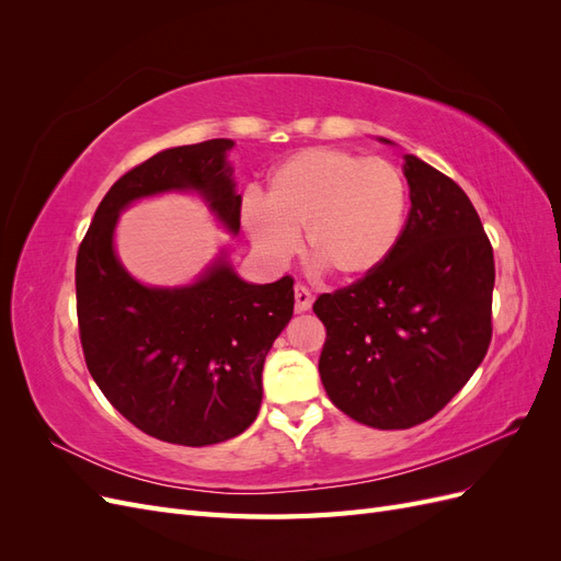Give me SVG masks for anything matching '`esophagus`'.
Wrapping results in <instances>:
<instances>
[{
  "instance_id": "esophagus-1",
  "label": "esophagus",
  "mask_w": 561,
  "mask_h": 561,
  "mask_svg": "<svg viewBox=\"0 0 561 561\" xmlns=\"http://www.w3.org/2000/svg\"><path fill=\"white\" fill-rule=\"evenodd\" d=\"M311 304H313V295H311L309 287L297 283V285H295V311H297V313L309 311Z\"/></svg>"
}]
</instances>
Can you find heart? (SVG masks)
Listing matches in <instances>:
<instances>
[{"label":"heart","instance_id":"1","mask_svg":"<svg viewBox=\"0 0 561 561\" xmlns=\"http://www.w3.org/2000/svg\"><path fill=\"white\" fill-rule=\"evenodd\" d=\"M407 182L393 163L339 147L301 149L248 196L241 222L268 262H287L304 231L309 262L339 280L377 271L396 250L407 219Z\"/></svg>","mask_w":561,"mask_h":561}]
</instances>
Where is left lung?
<instances>
[{
	"label": "left lung",
	"instance_id": "8db88e82",
	"mask_svg": "<svg viewBox=\"0 0 561 561\" xmlns=\"http://www.w3.org/2000/svg\"><path fill=\"white\" fill-rule=\"evenodd\" d=\"M388 142V140H383ZM412 208L390 257L320 295V379L353 421L402 431L433 419L484 360L494 250L451 178L407 154Z\"/></svg>",
	"mask_w": 561,
	"mask_h": 561
}]
</instances>
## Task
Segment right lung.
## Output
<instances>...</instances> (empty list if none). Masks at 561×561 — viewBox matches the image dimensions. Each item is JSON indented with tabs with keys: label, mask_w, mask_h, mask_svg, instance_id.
I'll list each match as a JSON object with an SVG mask.
<instances>
[{
	"label": "right lung",
	"mask_w": 561,
	"mask_h": 561,
	"mask_svg": "<svg viewBox=\"0 0 561 561\" xmlns=\"http://www.w3.org/2000/svg\"><path fill=\"white\" fill-rule=\"evenodd\" d=\"M217 138L159 151L118 178L77 252V318L93 381L135 428L184 447L217 445L257 419L262 369L290 322L295 280L239 278L215 262L194 285L147 287L114 254V227L130 201L194 190L227 229H241L227 151Z\"/></svg>",
	"instance_id": "1"
}]
</instances>
